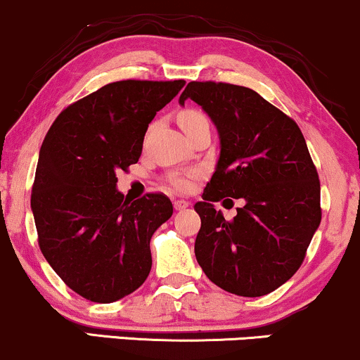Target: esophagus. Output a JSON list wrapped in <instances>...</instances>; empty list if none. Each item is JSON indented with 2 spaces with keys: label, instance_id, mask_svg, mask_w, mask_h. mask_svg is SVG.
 <instances>
[{
  "label": "esophagus",
  "instance_id": "obj_1",
  "mask_svg": "<svg viewBox=\"0 0 360 360\" xmlns=\"http://www.w3.org/2000/svg\"><path fill=\"white\" fill-rule=\"evenodd\" d=\"M189 206V203L188 201H184V200H176L174 201V208L176 210H184V208H188Z\"/></svg>",
  "mask_w": 360,
  "mask_h": 360
}]
</instances>
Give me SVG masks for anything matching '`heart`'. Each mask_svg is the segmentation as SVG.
Returning <instances> with one entry per match:
<instances>
[{"mask_svg":"<svg viewBox=\"0 0 360 360\" xmlns=\"http://www.w3.org/2000/svg\"><path fill=\"white\" fill-rule=\"evenodd\" d=\"M177 122H179L181 128L186 131L194 125H200V123L208 122V118H206L203 111L194 110V108H184L179 111V115H177ZM169 186H171L172 189H176V191H188L189 186H191V181L184 176H172L169 177Z\"/></svg>","mask_w":360,"mask_h":360,"instance_id":"b5f03b06","label":"heart"}]
</instances>
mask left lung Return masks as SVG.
Returning a JSON list of instances; mask_svg holds the SVG:
<instances>
[{
    "label": "left lung",
    "instance_id": "obj_1",
    "mask_svg": "<svg viewBox=\"0 0 360 360\" xmlns=\"http://www.w3.org/2000/svg\"><path fill=\"white\" fill-rule=\"evenodd\" d=\"M188 98L213 120L221 147L203 201L194 205L201 218L198 264L232 295H269L300 269L321 220L320 179L307 142L295 120L245 86L191 81L181 105ZM225 197L244 201L233 221L212 206Z\"/></svg>",
    "mask_w": 360,
    "mask_h": 360
}]
</instances>
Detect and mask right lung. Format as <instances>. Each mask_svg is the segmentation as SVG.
Wrapping results in <instances>:
<instances>
[{"label":"right lung","mask_w":360,"mask_h":360,"mask_svg":"<svg viewBox=\"0 0 360 360\" xmlns=\"http://www.w3.org/2000/svg\"><path fill=\"white\" fill-rule=\"evenodd\" d=\"M183 86L110 82L62 110L45 135L30 200L39 247L82 298L113 303L150 272V238L172 203L162 193L128 201L117 171L137 162L148 123Z\"/></svg>","instance_id":"right-lung-1"}]
</instances>
